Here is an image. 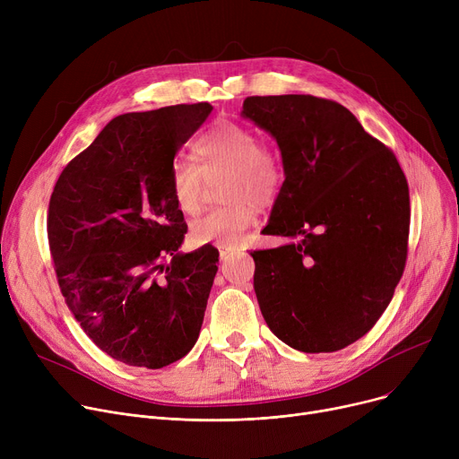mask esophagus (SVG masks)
<instances>
[{"label":"esophagus","instance_id":"1","mask_svg":"<svg viewBox=\"0 0 459 459\" xmlns=\"http://www.w3.org/2000/svg\"><path fill=\"white\" fill-rule=\"evenodd\" d=\"M236 253V247H227V246H220V256L221 258H229L230 255Z\"/></svg>","mask_w":459,"mask_h":459}]
</instances>
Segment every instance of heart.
<instances>
[{
	"mask_svg": "<svg viewBox=\"0 0 459 459\" xmlns=\"http://www.w3.org/2000/svg\"><path fill=\"white\" fill-rule=\"evenodd\" d=\"M195 161L175 160L169 167V191L186 215L203 210L206 180L225 175L221 199L227 204L212 210L191 225L197 244L238 246L256 221V206H272L284 187L286 167L281 151L242 125L221 120L193 143Z\"/></svg>",
	"mask_w": 459,
	"mask_h": 459,
	"instance_id": "heart-1",
	"label": "heart"
}]
</instances>
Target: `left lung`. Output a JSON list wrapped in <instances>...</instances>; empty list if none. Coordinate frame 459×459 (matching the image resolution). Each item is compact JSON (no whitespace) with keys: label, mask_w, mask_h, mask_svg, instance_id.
Masks as SVG:
<instances>
[{"label":"left lung","mask_w":459,"mask_h":459,"mask_svg":"<svg viewBox=\"0 0 459 459\" xmlns=\"http://www.w3.org/2000/svg\"><path fill=\"white\" fill-rule=\"evenodd\" d=\"M242 113L277 139L286 167L264 232L299 238L251 253L262 316L294 350L339 351L376 325L403 273L405 175L394 152L334 100L247 96Z\"/></svg>","instance_id":"obj_1"}]
</instances>
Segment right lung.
I'll use <instances>...</instances> for the list:
<instances>
[{
    "instance_id": "1",
    "label": "right lung",
    "mask_w": 459,
    "mask_h": 459,
    "mask_svg": "<svg viewBox=\"0 0 459 459\" xmlns=\"http://www.w3.org/2000/svg\"><path fill=\"white\" fill-rule=\"evenodd\" d=\"M210 111L197 102L115 117L68 161L50 197L61 294L89 339L130 367L163 368L199 339L220 253H177L187 225L169 167Z\"/></svg>"
}]
</instances>
